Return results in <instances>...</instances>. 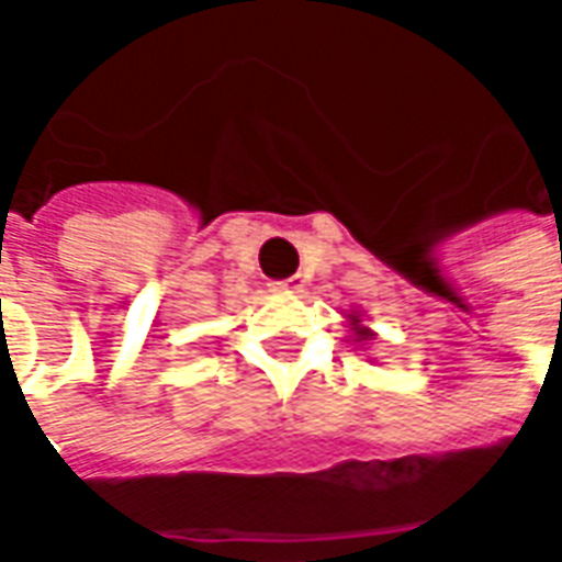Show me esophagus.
<instances>
[{"instance_id": "esophagus-1", "label": "esophagus", "mask_w": 562, "mask_h": 562, "mask_svg": "<svg viewBox=\"0 0 562 562\" xmlns=\"http://www.w3.org/2000/svg\"><path fill=\"white\" fill-rule=\"evenodd\" d=\"M273 289H282V292H301L304 289V277L301 273H294V277H289V280H277L270 282Z\"/></svg>"}]
</instances>
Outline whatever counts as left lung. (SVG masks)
Listing matches in <instances>:
<instances>
[{
    "mask_svg": "<svg viewBox=\"0 0 562 562\" xmlns=\"http://www.w3.org/2000/svg\"><path fill=\"white\" fill-rule=\"evenodd\" d=\"M355 322H358V318H355ZM358 334H361V337H367V330H358Z\"/></svg>",
    "mask_w": 562,
    "mask_h": 562,
    "instance_id": "obj_1",
    "label": "left lung"
}]
</instances>
